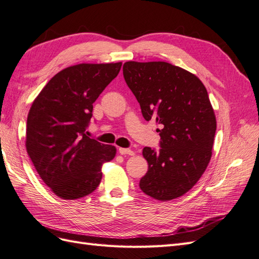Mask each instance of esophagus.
<instances>
[{
	"label": "esophagus",
	"mask_w": 259,
	"mask_h": 259,
	"mask_svg": "<svg viewBox=\"0 0 259 259\" xmlns=\"http://www.w3.org/2000/svg\"><path fill=\"white\" fill-rule=\"evenodd\" d=\"M119 152L121 153V154H128V155H134L135 154V152L133 151V150H131V149H126V148H119Z\"/></svg>",
	"instance_id": "34e87169"
}]
</instances>
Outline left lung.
I'll list each match as a JSON object with an SVG mask.
<instances>
[{"label":"left lung","mask_w":259,"mask_h":259,"mask_svg":"<svg viewBox=\"0 0 259 259\" xmlns=\"http://www.w3.org/2000/svg\"><path fill=\"white\" fill-rule=\"evenodd\" d=\"M123 75L145 120L155 119L162 126L159 151L143 150L149 166L140 189L160 201L182 197L197 184L211 156L216 117L205 86L165 61H127Z\"/></svg>","instance_id":"8db88e82"}]
</instances>
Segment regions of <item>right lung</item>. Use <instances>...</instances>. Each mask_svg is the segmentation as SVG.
I'll use <instances>...</instances> for the list:
<instances>
[{"mask_svg":"<svg viewBox=\"0 0 259 259\" xmlns=\"http://www.w3.org/2000/svg\"><path fill=\"white\" fill-rule=\"evenodd\" d=\"M121 67L122 62L68 67L52 77L30 108L27 152L43 182L61 199L92 193L103 177V164L114 158V146L90 138L85 131L93 104Z\"/></svg>","mask_w":259,"mask_h":259,"instance_id":"right-lung-1","label":"right lung"}]
</instances>
